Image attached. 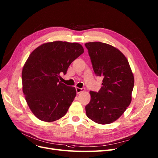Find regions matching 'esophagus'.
<instances>
[{"mask_svg": "<svg viewBox=\"0 0 158 158\" xmlns=\"http://www.w3.org/2000/svg\"><path fill=\"white\" fill-rule=\"evenodd\" d=\"M84 90H85V88H78V87L76 88V91H77V94H80V92L84 91Z\"/></svg>", "mask_w": 158, "mask_h": 158, "instance_id": "34e87169", "label": "esophagus"}]
</instances>
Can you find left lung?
Returning <instances> with one entry per match:
<instances>
[{
    "instance_id": "8db88e82",
    "label": "left lung",
    "mask_w": 158,
    "mask_h": 158,
    "mask_svg": "<svg viewBox=\"0 0 158 158\" xmlns=\"http://www.w3.org/2000/svg\"><path fill=\"white\" fill-rule=\"evenodd\" d=\"M95 74L102 78L97 92L90 91L86 115L99 124L115 122L131 102L134 77L127 58L111 45L100 42L85 44Z\"/></svg>"
}]
</instances>
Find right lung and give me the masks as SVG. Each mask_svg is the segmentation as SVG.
<instances>
[{
	"label": "right lung",
	"instance_id": "1",
	"mask_svg": "<svg viewBox=\"0 0 158 158\" xmlns=\"http://www.w3.org/2000/svg\"><path fill=\"white\" fill-rule=\"evenodd\" d=\"M84 52L78 43L55 41L40 45L30 54L21 74L23 92L37 118L52 122L66 114L77 91L58 78Z\"/></svg>",
	"mask_w": 158,
	"mask_h": 158
}]
</instances>
